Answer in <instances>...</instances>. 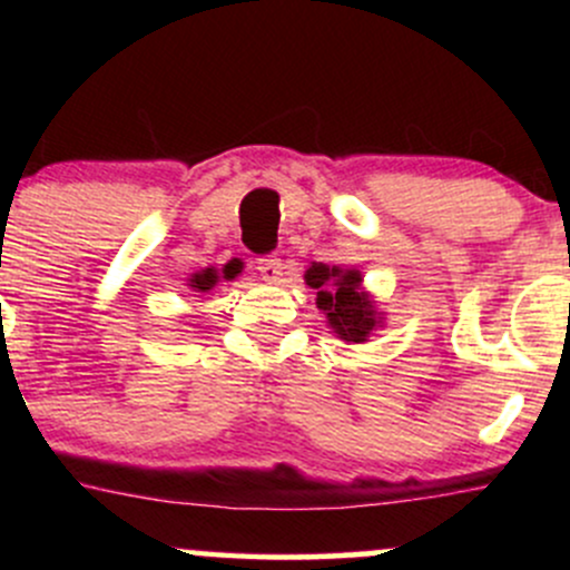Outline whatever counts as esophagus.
Here are the masks:
<instances>
[{
    "instance_id": "34e87169",
    "label": "esophagus",
    "mask_w": 570,
    "mask_h": 570,
    "mask_svg": "<svg viewBox=\"0 0 570 570\" xmlns=\"http://www.w3.org/2000/svg\"><path fill=\"white\" fill-rule=\"evenodd\" d=\"M257 271L267 284H281V276H284V263H281L278 254H267V257L257 259Z\"/></svg>"
}]
</instances>
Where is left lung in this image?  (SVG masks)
<instances>
[{"instance_id": "8db88e82", "label": "left lung", "mask_w": 570, "mask_h": 570, "mask_svg": "<svg viewBox=\"0 0 570 570\" xmlns=\"http://www.w3.org/2000/svg\"><path fill=\"white\" fill-rule=\"evenodd\" d=\"M305 281L311 289H316V303L326 311V318L340 337L348 343H364L370 337L377 318L370 297L362 292L358 271H340V267L313 263L307 267Z\"/></svg>"}]
</instances>
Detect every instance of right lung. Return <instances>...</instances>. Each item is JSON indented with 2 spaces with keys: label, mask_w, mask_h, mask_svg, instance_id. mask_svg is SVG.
Wrapping results in <instances>:
<instances>
[{
  "label": "right lung",
  "mask_w": 570,
  "mask_h": 570,
  "mask_svg": "<svg viewBox=\"0 0 570 570\" xmlns=\"http://www.w3.org/2000/svg\"><path fill=\"white\" fill-rule=\"evenodd\" d=\"M238 273H240V267L235 263H227L225 267H222V273L214 271V267H206L203 273H195L193 281H189V286H195V292H208L214 284H217L219 278L230 281V278L238 276Z\"/></svg>",
  "instance_id": "obj_1"
}]
</instances>
